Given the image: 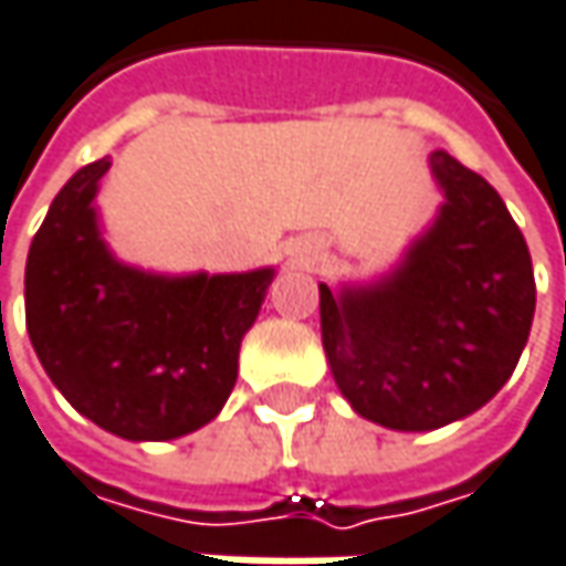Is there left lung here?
<instances>
[{
    "label": "left lung",
    "mask_w": 566,
    "mask_h": 566,
    "mask_svg": "<svg viewBox=\"0 0 566 566\" xmlns=\"http://www.w3.org/2000/svg\"><path fill=\"white\" fill-rule=\"evenodd\" d=\"M439 214L375 282L319 284V333L352 410L429 432L481 410L510 381L535 316L522 230L483 176L429 153Z\"/></svg>",
    "instance_id": "left-lung-1"
}]
</instances>
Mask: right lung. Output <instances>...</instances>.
<instances>
[{
	"label": "right lung",
	"instance_id": "add662e5",
	"mask_svg": "<svg viewBox=\"0 0 566 566\" xmlns=\"http://www.w3.org/2000/svg\"><path fill=\"white\" fill-rule=\"evenodd\" d=\"M108 169V156L83 166L31 240L28 336L85 419L127 442H169L223 410L275 269L159 275L120 262L95 208Z\"/></svg>",
	"mask_w": 566,
	"mask_h": 566
}]
</instances>
